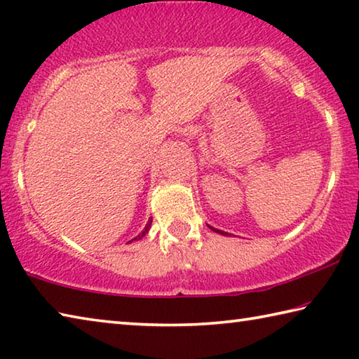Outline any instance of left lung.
<instances>
[{
    "instance_id": "left-lung-1",
    "label": "left lung",
    "mask_w": 359,
    "mask_h": 359,
    "mask_svg": "<svg viewBox=\"0 0 359 359\" xmlns=\"http://www.w3.org/2000/svg\"><path fill=\"white\" fill-rule=\"evenodd\" d=\"M209 228L212 229V231H215V233H218V234H222V236H231V234H228L226 231H222V229H217V228H214V226H210L209 224Z\"/></svg>"
}]
</instances>
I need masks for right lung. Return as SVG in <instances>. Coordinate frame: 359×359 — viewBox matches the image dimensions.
Returning <instances> with one entry per match:
<instances>
[{
  "mask_svg": "<svg viewBox=\"0 0 359 359\" xmlns=\"http://www.w3.org/2000/svg\"><path fill=\"white\" fill-rule=\"evenodd\" d=\"M150 226H151V218H150V220L147 222V224H145V228H144V231H142V233H141V234H137V236H136V238H135V239H131L130 242H133V241H139V239H142V238H144V236H145V234H147V233H149V231H150Z\"/></svg>",
  "mask_w": 359,
  "mask_h": 359,
  "instance_id": "obj_1",
  "label": "right lung"
}]
</instances>
